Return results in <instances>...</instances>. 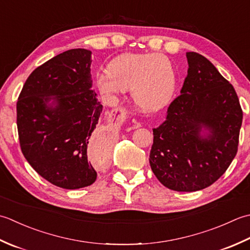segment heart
Masks as SVG:
<instances>
[{
	"instance_id": "heart-1",
	"label": "heart",
	"mask_w": 250,
	"mask_h": 250,
	"mask_svg": "<svg viewBox=\"0 0 250 250\" xmlns=\"http://www.w3.org/2000/svg\"><path fill=\"white\" fill-rule=\"evenodd\" d=\"M97 86L109 96L131 89L136 105L146 111L163 108L169 103L177 86L171 61L155 53L123 54L108 64V71L97 74Z\"/></svg>"
}]
</instances>
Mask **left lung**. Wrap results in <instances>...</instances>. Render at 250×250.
I'll return each mask as SVG.
<instances>
[{
  "label": "left lung",
  "instance_id": "1",
  "mask_svg": "<svg viewBox=\"0 0 250 250\" xmlns=\"http://www.w3.org/2000/svg\"><path fill=\"white\" fill-rule=\"evenodd\" d=\"M188 75L166 120L153 129L150 165L163 186L203 190L236 155L243 111L232 84L204 56L187 53Z\"/></svg>",
  "mask_w": 250,
  "mask_h": 250
}]
</instances>
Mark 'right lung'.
Wrapping results in <instances>:
<instances>
[{"mask_svg": "<svg viewBox=\"0 0 250 250\" xmlns=\"http://www.w3.org/2000/svg\"><path fill=\"white\" fill-rule=\"evenodd\" d=\"M91 52L74 48L40 65L17 101L22 154L44 179L75 190L96 181L97 163L109 159L110 145L96 129L103 104L91 89Z\"/></svg>", "mask_w": 250, "mask_h": 250, "instance_id": "1", "label": "right lung"}]
</instances>
